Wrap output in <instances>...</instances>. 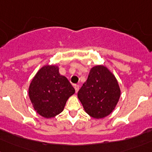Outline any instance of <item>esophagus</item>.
Here are the masks:
<instances>
[{
	"instance_id": "esophagus-1",
	"label": "esophagus",
	"mask_w": 152,
	"mask_h": 152,
	"mask_svg": "<svg viewBox=\"0 0 152 152\" xmlns=\"http://www.w3.org/2000/svg\"><path fill=\"white\" fill-rule=\"evenodd\" d=\"M74 88H75V91H76V93H77V92L78 91V90H79V86L77 85V84H75V85H74Z\"/></svg>"
}]
</instances>
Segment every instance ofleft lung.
<instances>
[{
	"label": "left lung",
	"instance_id": "1",
	"mask_svg": "<svg viewBox=\"0 0 152 152\" xmlns=\"http://www.w3.org/2000/svg\"><path fill=\"white\" fill-rule=\"evenodd\" d=\"M121 95L114 75L102 65L92 67L87 80L77 93L86 112L94 118H102L115 109Z\"/></svg>",
	"mask_w": 152,
	"mask_h": 152
}]
</instances>
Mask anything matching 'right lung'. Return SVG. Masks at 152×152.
I'll return each instance as SVG.
<instances>
[{
	"label": "right lung",
	"mask_w": 152,
	"mask_h": 152,
	"mask_svg": "<svg viewBox=\"0 0 152 152\" xmlns=\"http://www.w3.org/2000/svg\"><path fill=\"white\" fill-rule=\"evenodd\" d=\"M75 91L56 65L42 67L29 86L28 95L34 110L42 116L53 118L62 112Z\"/></svg>",
	"instance_id": "1"
}]
</instances>
